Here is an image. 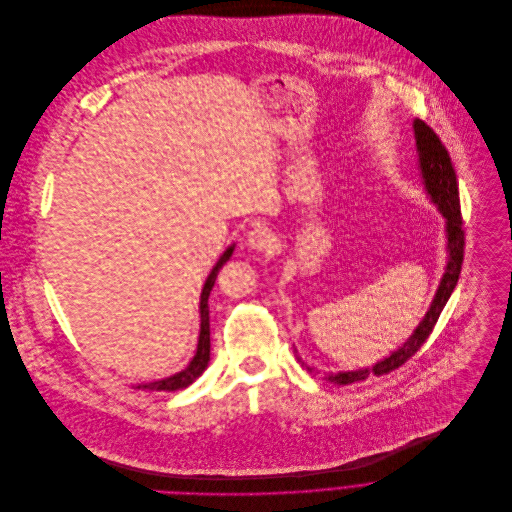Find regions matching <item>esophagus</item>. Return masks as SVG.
<instances>
[{"label": "esophagus", "instance_id": "obj_1", "mask_svg": "<svg viewBox=\"0 0 512 512\" xmlns=\"http://www.w3.org/2000/svg\"><path fill=\"white\" fill-rule=\"evenodd\" d=\"M246 244L258 252H268L274 248V236L268 228L254 226L246 236Z\"/></svg>", "mask_w": 512, "mask_h": 512}]
</instances>
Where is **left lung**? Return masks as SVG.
Returning a JSON list of instances; mask_svg holds the SVG:
<instances>
[{
  "instance_id": "1",
  "label": "left lung",
  "mask_w": 512,
  "mask_h": 512,
  "mask_svg": "<svg viewBox=\"0 0 512 512\" xmlns=\"http://www.w3.org/2000/svg\"><path fill=\"white\" fill-rule=\"evenodd\" d=\"M414 132H416V146H418V155H420V171L424 177V185L432 197V201L439 207L443 217L447 219V250H449V262L445 268V274L441 278L438 293L434 297V303L430 311L426 313L424 321L418 325L414 335L398 349L394 351L388 359L380 361L378 365L365 370H351V372H331L327 378L329 382L335 384H351V382H361L366 380L368 374H388L396 368L410 361L420 347L428 341L432 335L436 323H438L439 313L443 311L447 299L451 292L457 286L459 274H461V264H463V246H465V232H463V219H461V205H459V191H457V175L451 165L449 151L441 144L438 134L422 120L414 122ZM295 359L303 365V361L297 357ZM309 372L313 368L303 365Z\"/></svg>"
}]
</instances>
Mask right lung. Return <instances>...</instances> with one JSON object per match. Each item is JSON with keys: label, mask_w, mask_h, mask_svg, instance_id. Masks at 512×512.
Instances as JSON below:
<instances>
[{"label": "right lung", "mask_w": 512, "mask_h": 512, "mask_svg": "<svg viewBox=\"0 0 512 512\" xmlns=\"http://www.w3.org/2000/svg\"><path fill=\"white\" fill-rule=\"evenodd\" d=\"M232 250L234 246H230L222 256H220L217 266L213 268L211 276L207 278L205 282V288L201 293V335H199V345H197V355L193 357V361L189 363V366L169 378H163V380H157V382H149V384H140L138 388L142 390H157V392H175V390H183L187 388L189 384H193L201 374L203 370L209 365V359H211V327H209V295L211 290L217 282V276H219L220 268L224 266V262L232 256Z\"/></svg>", "instance_id": "1"}]
</instances>
